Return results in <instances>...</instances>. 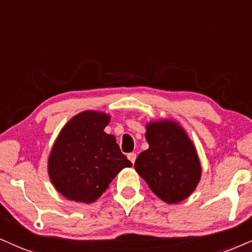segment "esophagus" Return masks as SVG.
Returning <instances> with one entry per match:
<instances>
[{
  "instance_id": "obj_1",
  "label": "esophagus",
  "mask_w": 252,
  "mask_h": 252,
  "mask_svg": "<svg viewBox=\"0 0 252 252\" xmlns=\"http://www.w3.org/2000/svg\"><path fill=\"white\" fill-rule=\"evenodd\" d=\"M127 158H128V160L131 161L132 163H134L135 159H136V154L135 153H129V154H127Z\"/></svg>"
}]
</instances>
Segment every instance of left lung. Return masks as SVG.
Instances as JSON below:
<instances>
[{
  "mask_svg": "<svg viewBox=\"0 0 252 252\" xmlns=\"http://www.w3.org/2000/svg\"><path fill=\"white\" fill-rule=\"evenodd\" d=\"M148 150L136 158L134 168L151 190L168 204L190 196L201 180L202 167L195 145L178 121L146 124Z\"/></svg>",
  "mask_w": 252,
  "mask_h": 252,
  "instance_id": "1",
  "label": "left lung"
}]
</instances>
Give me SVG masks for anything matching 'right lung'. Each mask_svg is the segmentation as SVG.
<instances>
[{
  "mask_svg": "<svg viewBox=\"0 0 252 252\" xmlns=\"http://www.w3.org/2000/svg\"><path fill=\"white\" fill-rule=\"evenodd\" d=\"M105 112H80L65 124L52 145L48 174L56 190L82 203L98 200L117 174L132 162L121 153L116 136L104 131Z\"/></svg>",
  "mask_w": 252,
  "mask_h": 252,
  "instance_id": "1",
  "label": "right lung"
}]
</instances>
